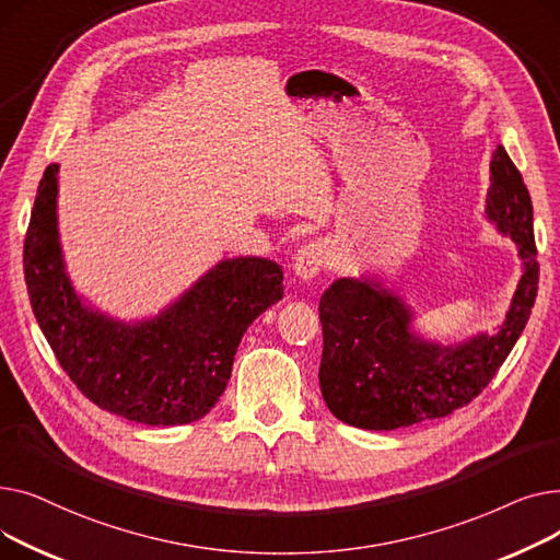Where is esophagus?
Segmentation results:
<instances>
[{
  "label": "esophagus",
  "mask_w": 560,
  "mask_h": 560,
  "mask_svg": "<svg viewBox=\"0 0 560 560\" xmlns=\"http://www.w3.org/2000/svg\"><path fill=\"white\" fill-rule=\"evenodd\" d=\"M322 265H325V247L319 243H308L302 249H298L295 258H292V270L304 281H311L319 275Z\"/></svg>",
  "instance_id": "34e87169"
}]
</instances>
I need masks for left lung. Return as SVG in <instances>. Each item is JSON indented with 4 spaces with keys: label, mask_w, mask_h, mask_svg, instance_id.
Returning <instances> with one entry per match:
<instances>
[{
    "label": "left lung",
    "mask_w": 560,
    "mask_h": 560,
    "mask_svg": "<svg viewBox=\"0 0 560 560\" xmlns=\"http://www.w3.org/2000/svg\"><path fill=\"white\" fill-rule=\"evenodd\" d=\"M486 218L511 235L522 277L506 319L494 334L456 345L431 342L410 329L413 308L376 279H338L319 300V388L331 413L357 429L393 431L445 418L490 384L522 336L538 295L534 206L502 144L490 161Z\"/></svg>",
    "instance_id": "1"
}]
</instances>
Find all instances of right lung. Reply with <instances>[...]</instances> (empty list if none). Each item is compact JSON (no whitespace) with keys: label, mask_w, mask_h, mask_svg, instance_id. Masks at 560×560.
Here are the masks:
<instances>
[{"label":"right lung","mask_w":560,"mask_h":560,"mask_svg":"<svg viewBox=\"0 0 560 560\" xmlns=\"http://www.w3.org/2000/svg\"><path fill=\"white\" fill-rule=\"evenodd\" d=\"M58 165L38 186L24 238V281L38 325L72 384L120 418L190 424L224 393L247 327L283 298V272L258 256L224 258L142 322L85 306L66 272L56 220Z\"/></svg>","instance_id":"obj_1"}]
</instances>
